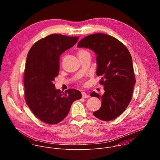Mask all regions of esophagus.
<instances>
[{"instance_id": "esophagus-1", "label": "esophagus", "mask_w": 160, "mask_h": 160, "mask_svg": "<svg viewBox=\"0 0 160 160\" xmlns=\"http://www.w3.org/2000/svg\"><path fill=\"white\" fill-rule=\"evenodd\" d=\"M82 96L83 98H88L89 96L88 94H87V93L85 92H82Z\"/></svg>"}]
</instances>
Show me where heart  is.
<instances>
[{"mask_svg":"<svg viewBox=\"0 0 160 160\" xmlns=\"http://www.w3.org/2000/svg\"><path fill=\"white\" fill-rule=\"evenodd\" d=\"M84 53H87V51L83 49H81L80 50L78 51V55L79 54H84Z\"/></svg>","mask_w":160,"mask_h":160,"instance_id":"obj_1","label":"heart"}]
</instances>
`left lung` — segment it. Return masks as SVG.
<instances>
[{"instance_id":"left-lung-1","label":"left lung","mask_w":160,"mask_h":160,"mask_svg":"<svg viewBox=\"0 0 160 160\" xmlns=\"http://www.w3.org/2000/svg\"><path fill=\"white\" fill-rule=\"evenodd\" d=\"M78 47L89 48L96 54V74L101 77L99 83L104 85L102 96L95 92L90 94L102 101L100 109L93 115L103 121L117 118L130 102L135 83L130 52L116 38L100 33L84 37Z\"/></svg>"}]
</instances>
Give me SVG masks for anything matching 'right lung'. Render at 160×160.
Listing matches in <instances>:
<instances>
[{
	"label": "right lung",
	"instance_id": "add662e5",
	"mask_svg": "<svg viewBox=\"0 0 160 160\" xmlns=\"http://www.w3.org/2000/svg\"><path fill=\"white\" fill-rule=\"evenodd\" d=\"M78 38L51 34L36 42L28 53L23 77L25 99L34 115L45 123L61 122L72 103L82 98L78 90L61 92L53 83L59 72L60 56L72 48Z\"/></svg>",
	"mask_w": 160,
	"mask_h": 160
}]
</instances>
